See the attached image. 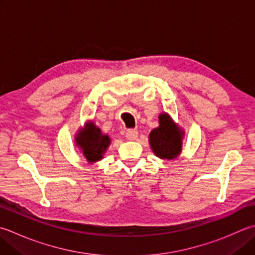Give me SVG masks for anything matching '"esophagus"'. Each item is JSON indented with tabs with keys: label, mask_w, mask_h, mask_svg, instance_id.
<instances>
[{
	"label": "esophagus",
	"mask_w": 255,
	"mask_h": 255,
	"mask_svg": "<svg viewBox=\"0 0 255 255\" xmlns=\"http://www.w3.org/2000/svg\"><path fill=\"white\" fill-rule=\"evenodd\" d=\"M126 137L128 140H136L138 137V130L137 129H128L126 131Z\"/></svg>",
	"instance_id": "obj_1"
}]
</instances>
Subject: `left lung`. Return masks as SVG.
Listing matches in <instances>:
<instances>
[{"instance_id": "left-lung-1", "label": "left lung", "mask_w": 255, "mask_h": 255, "mask_svg": "<svg viewBox=\"0 0 255 255\" xmlns=\"http://www.w3.org/2000/svg\"><path fill=\"white\" fill-rule=\"evenodd\" d=\"M184 131L173 123L168 114L159 115V127L149 133V143L151 150L160 159L177 158L182 150V138Z\"/></svg>"}]
</instances>
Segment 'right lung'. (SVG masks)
Listing matches in <instances>:
<instances>
[{
  "mask_svg": "<svg viewBox=\"0 0 255 255\" xmlns=\"http://www.w3.org/2000/svg\"><path fill=\"white\" fill-rule=\"evenodd\" d=\"M75 141L82 149L86 160L93 163L102 160L112 140L94 123H87L83 129L78 130Z\"/></svg>",
  "mask_w": 255,
  "mask_h": 255,
  "instance_id": "1",
  "label": "right lung"
}]
</instances>
